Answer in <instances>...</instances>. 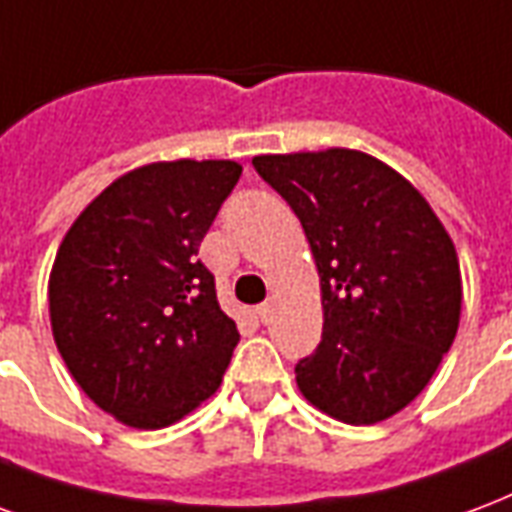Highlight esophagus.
Wrapping results in <instances>:
<instances>
[{"instance_id":"obj_1","label":"esophagus","mask_w":512,"mask_h":512,"mask_svg":"<svg viewBox=\"0 0 512 512\" xmlns=\"http://www.w3.org/2000/svg\"><path fill=\"white\" fill-rule=\"evenodd\" d=\"M256 316H259L261 324H270V319H272V302H261L259 308H256Z\"/></svg>"}]
</instances>
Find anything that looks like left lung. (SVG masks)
Instances as JSON below:
<instances>
[{"mask_svg": "<svg viewBox=\"0 0 512 512\" xmlns=\"http://www.w3.org/2000/svg\"><path fill=\"white\" fill-rule=\"evenodd\" d=\"M300 218L322 289V343L297 363L305 401L374 425L423 393L461 319V267L412 182L360 149L256 155Z\"/></svg>", "mask_w": 512, "mask_h": 512, "instance_id": "1", "label": "left lung"}]
</instances>
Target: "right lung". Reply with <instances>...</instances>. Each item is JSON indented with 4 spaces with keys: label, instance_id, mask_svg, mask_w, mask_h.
I'll return each instance as SVG.
<instances>
[{
    "label": "right lung",
    "instance_id": "right-lung-1",
    "mask_svg": "<svg viewBox=\"0 0 512 512\" xmlns=\"http://www.w3.org/2000/svg\"><path fill=\"white\" fill-rule=\"evenodd\" d=\"M242 174L234 160H158L114 179L59 242L51 333L89 401L122 425L179 423L223 382L237 324L196 259Z\"/></svg>",
    "mask_w": 512,
    "mask_h": 512
}]
</instances>
